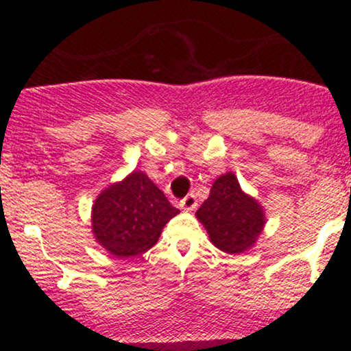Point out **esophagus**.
I'll return each mask as SVG.
<instances>
[{"label": "esophagus", "instance_id": "1", "mask_svg": "<svg viewBox=\"0 0 351 351\" xmlns=\"http://www.w3.org/2000/svg\"><path fill=\"white\" fill-rule=\"evenodd\" d=\"M196 204H198V201H196V196L193 195H188V196H184L183 199L180 201V206H181V209H184V211H193V209L196 208Z\"/></svg>", "mask_w": 351, "mask_h": 351}]
</instances>
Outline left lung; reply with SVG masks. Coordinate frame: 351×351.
I'll list each match as a JSON object with an SVG mask.
<instances>
[{
  "instance_id": "1",
  "label": "left lung",
  "mask_w": 351,
  "mask_h": 351,
  "mask_svg": "<svg viewBox=\"0 0 351 351\" xmlns=\"http://www.w3.org/2000/svg\"><path fill=\"white\" fill-rule=\"evenodd\" d=\"M196 217L208 231L211 243L228 254L251 249L265 224L263 206L245 195L231 171L213 183L208 199L196 211Z\"/></svg>"
}]
</instances>
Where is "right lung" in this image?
I'll list each match as a JSON object with an SVG mask.
<instances>
[{
  "instance_id": "add662e5",
  "label": "right lung",
  "mask_w": 351,
  "mask_h": 351,
  "mask_svg": "<svg viewBox=\"0 0 351 351\" xmlns=\"http://www.w3.org/2000/svg\"><path fill=\"white\" fill-rule=\"evenodd\" d=\"M178 213L143 171H132L94 201L92 232L112 256H140L156 244L165 224Z\"/></svg>"
}]
</instances>
